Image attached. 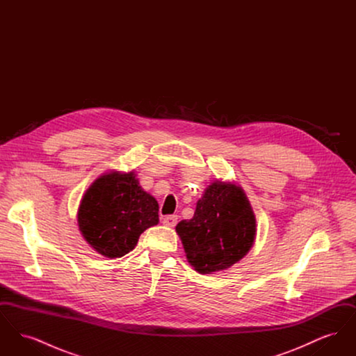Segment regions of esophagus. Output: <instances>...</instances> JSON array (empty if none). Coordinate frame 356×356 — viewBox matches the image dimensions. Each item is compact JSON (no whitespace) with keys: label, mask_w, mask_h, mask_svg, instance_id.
<instances>
[{"label":"esophagus","mask_w":356,"mask_h":356,"mask_svg":"<svg viewBox=\"0 0 356 356\" xmlns=\"http://www.w3.org/2000/svg\"><path fill=\"white\" fill-rule=\"evenodd\" d=\"M163 224L167 227H175L177 224V216L176 215H170L163 218Z\"/></svg>","instance_id":"34e87169"}]
</instances>
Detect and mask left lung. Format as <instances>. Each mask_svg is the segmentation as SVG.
Returning a JSON list of instances; mask_svg holds the SVG:
<instances>
[{
  "mask_svg": "<svg viewBox=\"0 0 356 356\" xmlns=\"http://www.w3.org/2000/svg\"><path fill=\"white\" fill-rule=\"evenodd\" d=\"M176 232L189 264L200 273H212L229 268L250 252L256 219L240 186L213 181L196 204L193 218L180 221Z\"/></svg>",
  "mask_w": 356,
  "mask_h": 356,
  "instance_id": "obj_1",
  "label": "left lung"
}]
</instances>
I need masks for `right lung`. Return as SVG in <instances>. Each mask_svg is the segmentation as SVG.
Wrapping results in <instances>:
<instances>
[{
    "instance_id": "obj_1",
    "label": "right lung",
    "mask_w": 356,
    "mask_h": 356,
    "mask_svg": "<svg viewBox=\"0 0 356 356\" xmlns=\"http://www.w3.org/2000/svg\"><path fill=\"white\" fill-rule=\"evenodd\" d=\"M79 228L99 254L115 259L131 252L140 235L159 222V204L138 186L134 172L102 175L86 189Z\"/></svg>"
}]
</instances>
